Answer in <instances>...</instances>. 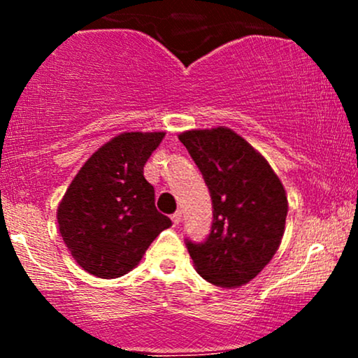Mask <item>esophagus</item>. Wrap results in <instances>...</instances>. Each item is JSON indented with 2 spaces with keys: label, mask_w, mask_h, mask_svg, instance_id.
<instances>
[{
  "label": "esophagus",
  "mask_w": 358,
  "mask_h": 358,
  "mask_svg": "<svg viewBox=\"0 0 358 358\" xmlns=\"http://www.w3.org/2000/svg\"><path fill=\"white\" fill-rule=\"evenodd\" d=\"M171 222H173V225H178L180 222H182V212H175L173 215H171Z\"/></svg>",
  "instance_id": "obj_1"
}]
</instances>
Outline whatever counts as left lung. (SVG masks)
<instances>
[{"label": "left lung", "instance_id": "1", "mask_svg": "<svg viewBox=\"0 0 358 358\" xmlns=\"http://www.w3.org/2000/svg\"><path fill=\"white\" fill-rule=\"evenodd\" d=\"M212 199L210 234L185 239L195 269L215 286H242L273 259L285 234L287 199L269 163L229 127L180 134Z\"/></svg>", "mask_w": 358, "mask_h": 358}]
</instances>
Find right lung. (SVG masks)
<instances>
[{"label":"right lung","instance_id":"obj_1","mask_svg":"<svg viewBox=\"0 0 358 358\" xmlns=\"http://www.w3.org/2000/svg\"><path fill=\"white\" fill-rule=\"evenodd\" d=\"M165 133H124L101 146L59 205L62 239L82 269L97 278L129 273L171 225L155 207L143 168Z\"/></svg>","mask_w":358,"mask_h":358}]
</instances>
